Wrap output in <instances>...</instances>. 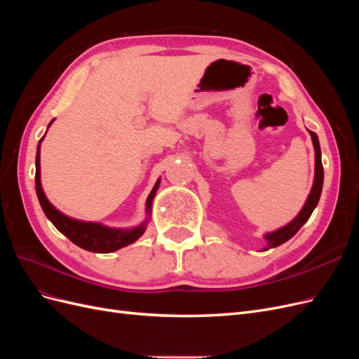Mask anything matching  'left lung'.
<instances>
[{
	"label": "left lung",
	"mask_w": 359,
	"mask_h": 359,
	"mask_svg": "<svg viewBox=\"0 0 359 359\" xmlns=\"http://www.w3.org/2000/svg\"><path fill=\"white\" fill-rule=\"evenodd\" d=\"M310 135H311V140H313L314 153H316L314 154V157H316V173H314V184H313V189L310 191V196H309L306 205H304V208L301 210V212L297 215L295 220L290 222L287 226L281 227V229H278L273 233H268L265 236L268 241V247L265 250L277 247L280 244L286 243L287 240H290V238L301 229V226L310 219L313 210L316 208V205L319 202L322 186H323V166H322V158H320V145H319V139H318L316 133L310 132Z\"/></svg>",
	"instance_id": "obj_1"
}]
</instances>
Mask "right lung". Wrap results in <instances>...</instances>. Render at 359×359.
Segmentation results:
<instances>
[{"label":"right lung","instance_id":"add662e5","mask_svg":"<svg viewBox=\"0 0 359 359\" xmlns=\"http://www.w3.org/2000/svg\"><path fill=\"white\" fill-rule=\"evenodd\" d=\"M43 137L39 140V144L41 142ZM39 148H40V145H39ZM39 148H37V156H36V191H37L39 202L41 205L43 212L46 214V217L52 222V224L55 226L61 233L66 235L72 243L79 245L83 250H88V252L111 253V252H115V250H118V248L135 243L137 238L145 232L147 226L144 223L135 227V229H128V231L111 229V227L102 226L99 223L78 222V220L69 219V217H66L58 210L53 208L50 202L46 199L45 193H43L41 184H40V149ZM158 182L160 181L156 182L153 191L149 193V196L147 199L148 214L151 212V203H153V199L156 196V191L158 189Z\"/></svg>","mask_w":359,"mask_h":359}]
</instances>
